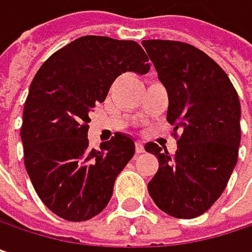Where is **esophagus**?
Returning <instances> with one entry per match:
<instances>
[{
    "label": "esophagus",
    "instance_id": "34e87169",
    "mask_svg": "<svg viewBox=\"0 0 252 252\" xmlns=\"http://www.w3.org/2000/svg\"><path fill=\"white\" fill-rule=\"evenodd\" d=\"M143 152H144V146H143V143L137 141V143H135V153H143Z\"/></svg>",
    "mask_w": 252,
    "mask_h": 252
}]
</instances>
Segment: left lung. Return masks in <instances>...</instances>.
<instances>
[{
    "label": "left lung",
    "mask_w": 252,
    "mask_h": 252,
    "mask_svg": "<svg viewBox=\"0 0 252 252\" xmlns=\"http://www.w3.org/2000/svg\"><path fill=\"white\" fill-rule=\"evenodd\" d=\"M169 97L166 120L179 129L175 155L147 143L159 160L147 184L155 204L169 216L192 219L222 195L238 162L241 103L227 74L203 51L175 40H143Z\"/></svg>",
    "instance_id": "1"
}]
</instances>
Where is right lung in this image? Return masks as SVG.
Returning <instances> with one entry per match:
<instances>
[{
    "label": "right lung",
    "instance_id": "right-lung-1",
    "mask_svg": "<svg viewBox=\"0 0 252 252\" xmlns=\"http://www.w3.org/2000/svg\"><path fill=\"white\" fill-rule=\"evenodd\" d=\"M149 58L134 40L83 36L52 54L33 78L23 109L25 166L43 204L83 222L109 203L134 140L117 132L100 150L89 147L90 111L123 73L147 74Z\"/></svg>",
    "mask_w": 252,
    "mask_h": 252
}]
</instances>
